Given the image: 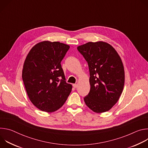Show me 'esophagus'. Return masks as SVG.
Returning <instances> with one entry per match:
<instances>
[{
    "mask_svg": "<svg viewBox=\"0 0 148 148\" xmlns=\"http://www.w3.org/2000/svg\"><path fill=\"white\" fill-rule=\"evenodd\" d=\"M73 87L74 88H77V86H78V84H73Z\"/></svg>",
    "mask_w": 148,
    "mask_h": 148,
    "instance_id": "34e87169",
    "label": "esophagus"
}]
</instances>
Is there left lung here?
Here are the masks:
<instances>
[{
	"label": "left lung",
	"instance_id": "obj_1",
	"mask_svg": "<svg viewBox=\"0 0 148 148\" xmlns=\"http://www.w3.org/2000/svg\"><path fill=\"white\" fill-rule=\"evenodd\" d=\"M77 50L87 61L90 71L91 88L84 102L95 112L109 111L118 101L124 86V68L119 54L103 41L88 42Z\"/></svg>",
	"mask_w": 148,
	"mask_h": 148
}]
</instances>
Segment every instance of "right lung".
<instances>
[{"label":"right lung","mask_w":148,"mask_h":148,"mask_svg":"<svg viewBox=\"0 0 148 148\" xmlns=\"http://www.w3.org/2000/svg\"><path fill=\"white\" fill-rule=\"evenodd\" d=\"M69 49L58 41H44L33 46L26 58L22 71L25 87L30 101L41 111L58 110L71 91L61 65Z\"/></svg>","instance_id":"add662e5"}]
</instances>
